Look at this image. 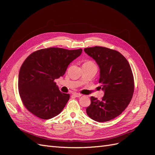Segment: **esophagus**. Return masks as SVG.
Returning a JSON list of instances; mask_svg holds the SVG:
<instances>
[{"instance_id":"1","label":"esophagus","mask_w":155,"mask_h":155,"mask_svg":"<svg viewBox=\"0 0 155 155\" xmlns=\"http://www.w3.org/2000/svg\"><path fill=\"white\" fill-rule=\"evenodd\" d=\"M73 95H74V96H75V97H80V96H82V94H79V93L74 92V93H73Z\"/></svg>"}]
</instances>
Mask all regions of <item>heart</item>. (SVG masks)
Instances as JSON below:
<instances>
[{
	"mask_svg": "<svg viewBox=\"0 0 155 155\" xmlns=\"http://www.w3.org/2000/svg\"><path fill=\"white\" fill-rule=\"evenodd\" d=\"M85 63H93L92 61H87V62H85Z\"/></svg>",
	"mask_w": 155,
	"mask_h": 155,
	"instance_id": "1",
	"label": "heart"
}]
</instances>
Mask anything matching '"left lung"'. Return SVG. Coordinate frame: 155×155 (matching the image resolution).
Here are the masks:
<instances>
[{
    "label": "left lung",
    "instance_id": "obj_1",
    "mask_svg": "<svg viewBox=\"0 0 155 155\" xmlns=\"http://www.w3.org/2000/svg\"><path fill=\"white\" fill-rule=\"evenodd\" d=\"M84 51L99 65V82L104 91L101 101L91 97L87 114L95 121H109L119 116L132 99L134 89L132 70L125 57L114 50L94 46L85 48Z\"/></svg>",
    "mask_w": 155,
    "mask_h": 155
}]
</instances>
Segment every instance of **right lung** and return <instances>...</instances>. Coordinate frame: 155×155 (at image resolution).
<instances>
[{
	"label": "right lung",
	"mask_w": 155,
	"mask_h": 155,
	"mask_svg": "<svg viewBox=\"0 0 155 155\" xmlns=\"http://www.w3.org/2000/svg\"><path fill=\"white\" fill-rule=\"evenodd\" d=\"M82 49H41L31 53L22 63L18 90L25 107L42 119L58 115L70 99L61 92L54 80L62 77L68 64L82 53Z\"/></svg>",
	"instance_id": "right-lung-1"
}]
</instances>
